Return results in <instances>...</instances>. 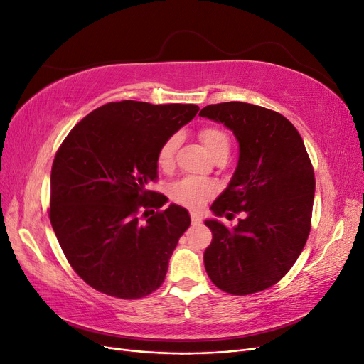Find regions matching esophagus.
<instances>
[{
	"instance_id": "34e87169",
	"label": "esophagus",
	"mask_w": 364,
	"mask_h": 364,
	"mask_svg": "<svg viewBox=\"0 0 364 364\" xmlns=\"http://www.w3.org/2000/svg\"><path fill=\"white\" fill-rule=\"evenodd\" d=\"M200 222H202V217L197 213H191V223L193 225H200Z\"/></svg>"
}]
</instances>
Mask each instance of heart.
<instances>
[{"instance_id":"obj_1","label":"heart","mask_w":364,"mask_h":364,"mask_svg":"<svg viewBox=\"0 0 364 364\" xmlns=\"http://www.w3.org/2000/svg\"><path fill=\"white\" fill-rule=\"evenodd\" d=\"M200 139L205 149L211 156L218 151H229V136L222 129L206 127L200 132ZM181 144L179 135H171L164 141L158 151V167L164 171H168L174 165V155ZM217 186L214 182L200 178H183L168 186V197L178 205L190 209L202 208L215 194Z\"/></svg>"}]
</instances>
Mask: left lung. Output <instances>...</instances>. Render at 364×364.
Returning a JSON list of instances; mask_svg holds the SVG:
<instances>
[{"mask_svg": "<svg viewBox=\"0 0 364 364\" xmlns=\"http://www.w3.org/2000/svg\"><path fill=\"white\" fill-rule=\"evenodd\" d=\"M200 117L226 126L238 142V162L205 225L213 241L203 253L208 277L220 290L252 294L277 284L306 243L314 200V171L299 132L270 109L228 102ZM242 213L228 228L217 216Z\"/></svg>", "mask_w": 364, "mask_h": 364, "instance_id": "8db88e82", "label": "left lung"}]
</instances>
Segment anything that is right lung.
Segmentation results:
<instances>
[{"instance_id": "add662e5", "label": "right lung", "mask_w": 364, "mask_h": 364, "mask_svg": "<svg viewBox=\"0 0 364 364\" xmlns=\"http://www.w3.org/2000/svg\"><path fill=\"white\" fill-rule=\"evenodd\" d=\"M197 112L196 105L107 103L62 142L51 168L50 222L71 267L92 289L138 299L164 282L191 218L176 203L150 209L168 199L147 185L158 178L164 141Z\"/></svg>"}]
</instances>
